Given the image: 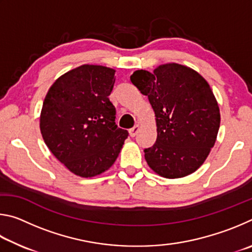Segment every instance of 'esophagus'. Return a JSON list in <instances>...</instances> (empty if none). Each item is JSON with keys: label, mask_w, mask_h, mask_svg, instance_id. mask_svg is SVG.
<instances>
[{"label": "esophagus", "mask_w": 252, "mask_h": 252, "mask_svg": "<svg viewBox=\"0 0 252 252\" xmlns=\"http://www.w3.org/2000/svg\"><path fill=\"white\" fill-rule=\"evenodd\" d=\"M139 130H140V126H139V125H135V126L130 130V135H131V136H135L136 134H138Z\"/></svg>", "instance_id": "esophagus-1"}]
</instances>
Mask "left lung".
<instances>
[{
  "instance_id": "obj_1",
  "label": "left lung",
  "mask_w": 252,
  "mask_h": 252,
  "mask_svg": "<svg viewBox=\"0 0 252 252\" xmlns=\"http://www.w3.org/2000/svg\"><path fill=\"white\" fill-rule=\"evenodd\" d=\"M130 79L148 95L156 114L157 141L144 150L149 167L167 179L197 171L215 146L220 126L218 102L206 79L178 63L161 64L152 73L134 71Z\"/></svg>"
}]
</instances>
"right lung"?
Returning <instances> with one entry per match:
<instances>
[{"label":"right lung","mask_w":252,"mask_h":252,"mask_svg":"<svg viewBox=\"0 0 252 252\" xmlns=\"http://www.w3.org/2000/svg\"><path fill=\"white\" fill-rule=\"evenodd\" d=\"M116 70L83 64L51 85L42 105L40 130L50 151L72 173L92 178L116 162L127 131L116 125L109 100Z\"/></svg>","instance_id":"obj_1"}]
</instances>
